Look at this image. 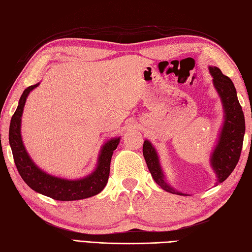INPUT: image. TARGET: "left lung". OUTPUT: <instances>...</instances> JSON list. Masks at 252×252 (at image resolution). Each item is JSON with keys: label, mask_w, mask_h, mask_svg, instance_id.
Wrapping results in <instances>:
<instances>
[{"label": "left lung", "mask_w": 252, "mask_h": 252, "mask_svg": "<svg viewBox=\"0 0 252 252\" xmlns=\"http://www.w3.org/2000/svg\"><path fill=\"white\" fill-rule=\"evenodd\" d=\"M210 73L213 76V84L222 100L225 112L224 125L218 145L211 157V165L217 173L219 184L223 183L237 165L241 149H243L246 127L244 112L237 99V92H236L233 81L218 67H210ZM142 152L149 171L156 183L168 192L184 194L174 190L164 181V175L158 163L156 149L148 140L143 142Z\"/></svg>", "instance_id": "obj_1"}]
</instances>
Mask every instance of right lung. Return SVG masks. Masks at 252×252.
<instances>
[{"label": "right lung", "mask_w": 252, "mask_h": 252, "mask_svg": "<svg viewBox=\"0 0 252 252\" xmlns=\"http://www.w3.org/2000/svg\"><path fill=\"white\" fill-rule=\"evenodd\" d=\"M38 85L29 86L27 89H25L9 125V145L19 175L34 191L60 201H73L95 196L103 190L109 179L112 155L119 146L120 138L111 139L105 143L101 150L95 171L83 179L67 181L42 172L28 156L20 135V122L26 99L29 92L38 87Z\"/></svg>", "instance_id": "1"}]
</instances>
